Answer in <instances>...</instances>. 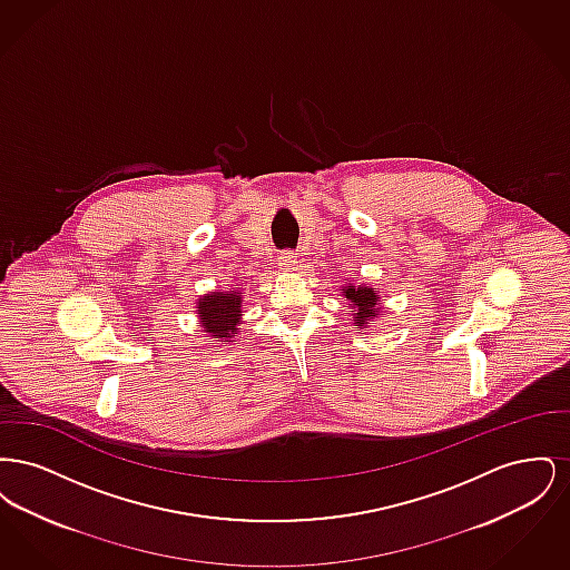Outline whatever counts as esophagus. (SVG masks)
Returning <instances> with one entry per match:
<instances>
[{"mask_svg":"<svg viewBox=\"0 0 570 570\" xmlns=\"http://www.w3.org/2000/svg\"><path fill=\"white\" fill-rule=\"evenodd\" d=\"M277 263H279V269H295V265H297V254L295 252H282L279 256H277Z\"/></svg>","mask_w":570,"mask_h":570,"instance_id":"esophagus-1","label":"esophagus"}]
</instances>
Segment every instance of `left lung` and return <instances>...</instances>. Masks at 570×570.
Masks as SVG:
<instances>
[{"instance_id":"1","label":"left lung","mask_w":570,"mask_h":570,"mask_svg":"<svg viewBox=\"0 0 570 570\" xmlns=\"http://www.w3.org/2000/svg\"><path fill=\"white\" fill-rule=\"evenodd\" d=\"M342 288V297L346 298V307H351V316H353V326L356 331H365L374 325V321L382 314V305H380V293L376 288L367 286V284H353L346 282L340 286Z\"/></svg>"}]
</instances>
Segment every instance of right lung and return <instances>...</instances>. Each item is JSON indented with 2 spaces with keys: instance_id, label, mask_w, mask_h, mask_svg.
Here are the masks:
<instances>
[{
  "instance_id": "add662e5",
  "label": "right lung",
  "mask_w": 570,
  "mask_h": 570,
  "mask_svg": "<svg viewBox=\"0 0 570 570\" xmlns=\"http://www.w3.org/2000/svg\"><path fill=\"white\" fill-rule=\"evenodd\" d=\"M244 291H212L196 301L198 326L205 337L214 342H235L237 326L242 325Z\"/></svg>"
}]
</instances>
